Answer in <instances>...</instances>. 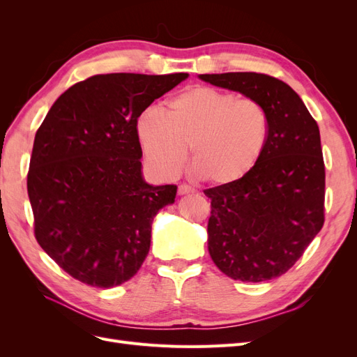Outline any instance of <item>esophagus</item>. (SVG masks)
Returning <instances> with one entry per match:
<instances>
[{
    "instance_id": "obj_1",
    "label": "esophagus",
    "mask_w": 357,
    "mask_h": 357,
    "mask_svg": "<svg viewBox=\"0 0 357 357\" xmlns=\"http://www.w3.org/2000/svg\"><path fill=\"white\" fill-rule=\"evenodd\" d=\"M188 193H195V189L189 185H180L178 186V195H188Z\"/></svg>"
}]
</instances>
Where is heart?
Wrapping results in <instances>:
<instances>
[{"label":"heart","mask_w":357,"mask_h":357,"mask_svg":"<svg viewBox=\"0 0 357 357\" xmlns=\"http://www.w3.org/2000/svg\"><path fill=\"white\" fill-rule=\"evenodd\" d=\"M137 137L158 176L174 177L190 162L214 186H229L250 174L269 135L266 110L232 92L193 86L167 102L165 112L149 107L137 119Z\"/></svg>","instance_id":"1"}]
</instances>
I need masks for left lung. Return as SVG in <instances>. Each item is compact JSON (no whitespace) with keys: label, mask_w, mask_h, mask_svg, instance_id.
<instances>
[{"label":"left lung","mask_w":357,"mask_h":357,"mask_svg":"<svg viewBox=\"0 0 357 357\" xmlns=\"http://www.w3.org/2000/svg\"><path fill=\"white\" fill-rule=\"evenodd\" d=\"M199 79L262 104L269 117L265 152L250 174L205 189L211 199L208 252L223 274L266 282L295 265L325 223V164L320 131L299 95L259 73L199 74Z\"/></svg>","instance_id":"1"}]
</instances>
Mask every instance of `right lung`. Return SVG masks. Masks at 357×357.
I'll use <instances>...</instances> for the list:
<instances>
[{
    "label": "right lung",
    "instance_id": "obj_1",
    "mask_svg": "<svg viewBox=\"0 0 357 357\" xmlns=\"http://www.w3.org/2000/svg\"><path fill=\"white\" fill-rule=\"evenodd\" d=\"M188 77L92 75L63 92L38 128L26 181L34 234L79 282L109 289L142 268L153 218L177 186L144 181L137 119Z\"/></svg>",
    "mask_w": 357,
    "mask_h": 357
}]
</instances>
